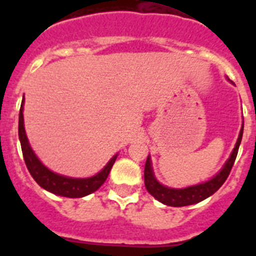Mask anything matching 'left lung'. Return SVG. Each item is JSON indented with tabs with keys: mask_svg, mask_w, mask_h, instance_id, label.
Segmentation results:
<instances>
[{
	"mask_svg": "<svg viewBox=\"0 0 256 256\" xmlns=\"http://www.w3.org/2000/svg\"><path fill=\"white\" fill-rule=\"evenodd\" d=\"M230 83L234 84V82ZM242 133L244 124L241 126L238 138H237L236 144H234V148L232 150V152H230V158L224 162L223 168L214 177L210 178L206 182L184 187V188H170V187L162 184L159 180H156L152 170V164H151V158L148 155V160H146V164H144V186H146V190H148V194L152 195L156 200L162 202L164 205H168V206H187V205L198 204L200 201L205 200L209 196H212L214 192L218 191L222 184L226 182L228 176H230V172L232 169V166H234L237 152H238L240 144H241V140H242Z\"/></svg>",
	"mask_w": 256,
	"mask_h": 256,
	"instance_id": "8db88e82",
	"label": "left lung"
}]
</instances>
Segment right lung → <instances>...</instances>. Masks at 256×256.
I'll list each match as a JSON object with an SVG mask.
<instances>
[{
  "instance_id": "add662e5",
  "label": "right lung",
  "mask_w": 256,
  "mask_h": 256,
  "mask_svg": "<svg viewBox=\"0 0 256 256\" xmlns=\"http://www.w3.org/2000/svg\"><path fill=\"white\" fill-rule=\"evenodd\" d=\"M22 110H24V97H22L19 112V140L20 144H22V156H24V162L26 164V168H28L29 173L33 177V180L42 188L51 192L54 195L64 196V198H78L90 195V194L97 191V190L102 186L104 182L108 178V173L112 170L115 160H116L118 154L112 156V159L108 160V164L98 173L92 176V177L72 178L50 170L46 165L42 164V162L38 159V156L36 155L33 148H30V144H29L28 137H26V128H24V115H22Z\"/></svg>"
}]
</instances>
